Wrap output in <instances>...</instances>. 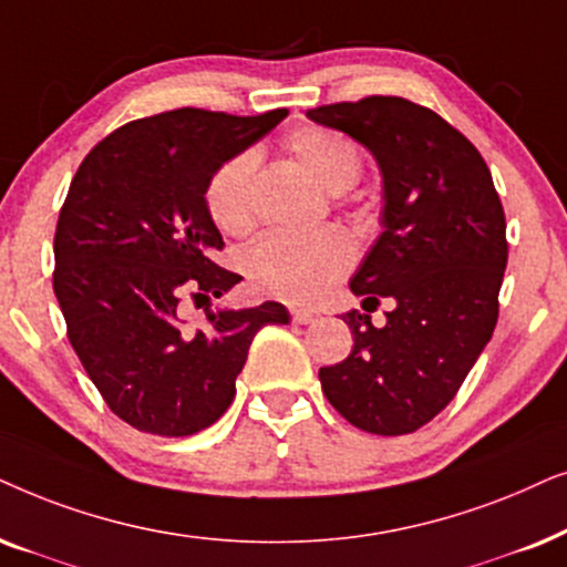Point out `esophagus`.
<instances>
[{"instance_id": "1", "label": "esophagus", "mask_w": 567, "mask_h": 567, "mask_svg": "<svg viewBox=\"0 0 567 567\" xmlns=\"http://www.w3.org/2000/svg\"><path fill=\"white\" fill-rule=\"evenodd\" d=\"M290 316H292V323H311L316 319V313L306 311V308H290Z\"/></svg>"}]
</instances>
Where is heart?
Here are the masks:
<instances>
[{
  "mask_svg": "<svg viewBox=\"0 0 567 567\" xmlns=\"http://www.w3.org/2000/svg\"><path fill=\"white\" fill-rule=\"evenodd\" d=\"M285 150L300 168L329 192H344L362 173L360 147L321 124H303L285 137ZM256 155L238 153L213 173L205 205L213 223L228 236H246L256 225ZM354 251L342 230L313 236H267L244 254V271L259 296L306 306L319 300L352 267Z\"/></svg>",
  "mask_w": 567,
  "mask_h": 567,
  "instance_id": "1",
  "label": "heart"
}]
</instances>
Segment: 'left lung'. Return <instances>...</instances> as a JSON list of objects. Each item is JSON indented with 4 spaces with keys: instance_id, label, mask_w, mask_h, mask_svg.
<instances>
[{
    "instance_id": "8db88e82",
    "label": "left lung",
    "mask_w": 567,
    "mask_h": 567,
    "mask_svg": "<svg viewBox=\"0 0 567 567\" xmlns=\"http://www.w3.org/2000/svg\"><path fill=\"white\" fill-rule=\"evenodd\" d=\"M308 116L365 145L383 173V233L350 282L369 313L342 316L352 352L321 368V389L365 433H414L446 410L493 337L508 264L501 196L480 150L425 105L368 95ZM381 297L392 311L375 328Z\"/></svg>"
}]
</instances>
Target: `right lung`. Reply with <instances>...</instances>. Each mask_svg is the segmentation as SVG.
<instances>
[{
	"label": "right lung",
	"instance_id": "add662e5",
	"mask_svg": "<svg viewBox=\"0 0 567 567\" xmlns=\"http://www.w3.org/2000/svg\"><path fill=\"white\" fill-rule=\"evenodd\" d=\"M288 116L176 109L103 137L74 173L54 236V292L66 337L111 412L142 433L184 437L236 396L256 331L288 323L285 306L207 311L240 275L217 267L225 246L205 205L213 173Z\"/></svg>",
	"mask_w": 567,
	"mask_h": 567
}]
</instances>
